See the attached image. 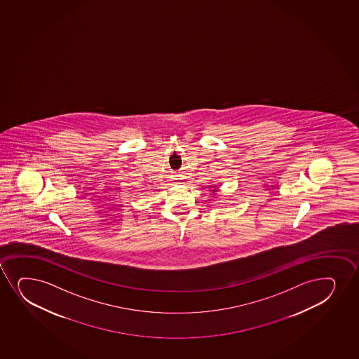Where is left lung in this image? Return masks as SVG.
I'll return each mask as SVG.
<instances>
[{
	"mask_svg": "<svg viewBox=\"0 0 359 359\" xmlns=\"http://www.w3.org/2000/svg\"><path fill=\"white\" fill-rule=\"evenodd\" d=\"M219 191V189L218 188H217V186H215V188H213V189H212V193H213V194H217V193H218Z\"/></svg>",
	"mask_w": 359,
	"mask_h": 359,
	"instance_id": "obj_1",
	"label": "left lung"
}]
</instances>
